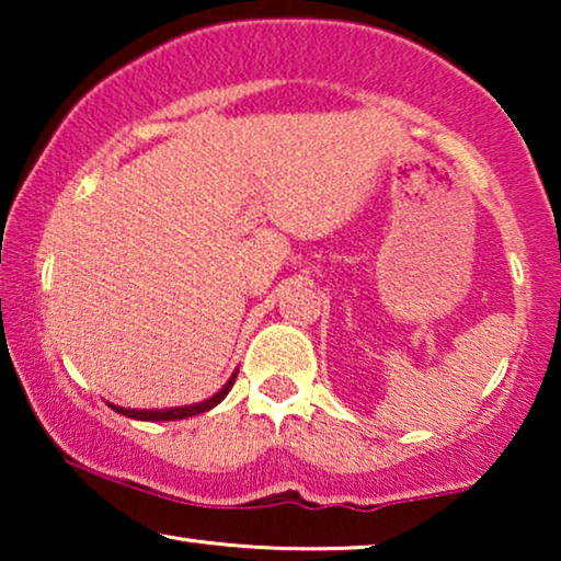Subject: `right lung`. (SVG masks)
<instances>
[{
	"label": "right lung",
	"instance_id": "add662e5",
	"mask_svg": "<svg viewBox=\"0 0 561 561\" xmlns=\"http://www.w3.org/2000/svg\"><path fill=\"white\" fill-rule=\"evenodd\" d=\"M234 378H237V370L232 373V378H229L225 386H221L211 398H206V401H202V403L179 405V409H122V405H114V403H110V405L117 413H122V416H129V419H137V421H179V419L198 416V413H204V411H211L214 405L225 401V396L234 386Z\"/></svg>",
	"mask_w": 561,
	"mask_h": 561
}]
</instances>
